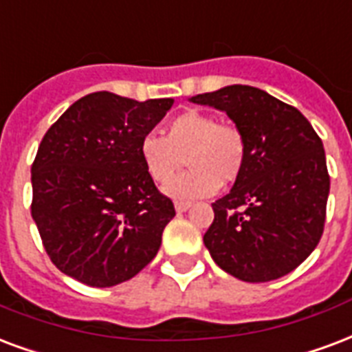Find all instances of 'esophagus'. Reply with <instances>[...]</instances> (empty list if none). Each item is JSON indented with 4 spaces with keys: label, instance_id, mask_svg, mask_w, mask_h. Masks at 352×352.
I'll list each match as a JSON object with an SVG mask.
<instances>
[{
    "label": "esophagus",
    "instance_id": "1",
    "mask_svg": "<svg viewBox=\"0 0 352 352\" xmlns=\"http://www.w3.org/2000/svg\"><path fill=\"white\" fill-rule=\"evenodd\" d=\"M176 211H187L191 208V202H186V200H178L176 204H174Z\"/></svg>",
    "mask_w": 352,
    "mask_h": 352
}]
</instances>
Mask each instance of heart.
<instances>
[{
  "label": "heart",
  "mask_w": 352,
  "mask_h": 352,
  "mask_svg": "<svg viewBox=\"0 0 352 352\" xmlns=\"http://www.w3.org/2000/svg\"><path fill=\"white\" fill-rule=\"evenodd\" d=\"M139 157L155 184H165L187 162L192 168L165 186L173 198L210 197L230 187L245 173L247 135L237 124L219 122L211 113L186 109L165 126V137L146 133L139 141Z\"/></svg>",
  "instance_id": "b5f03b06"
}]
</instances>
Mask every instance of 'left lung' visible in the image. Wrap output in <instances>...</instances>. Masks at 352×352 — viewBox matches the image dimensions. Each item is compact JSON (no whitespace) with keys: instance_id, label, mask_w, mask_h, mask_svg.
<instances>
[{"instance_id":"obj_1","label":"left lung","mask_w":352,"mask_h":352,"mask_svg":"<svg viewBox=\"0 0 352 352\" xmlns=\"http://www.w3.org/2000/svg\"><path fill=\"white\" fill-rule=\"evenodd\" d=\"M191 102L226 111L248 142L245 173L211 204V258L245 282L292 273L314 252L327 219L330 176L316 129L297 107L256 87H224Z\"/></svg>"}]
</instances>
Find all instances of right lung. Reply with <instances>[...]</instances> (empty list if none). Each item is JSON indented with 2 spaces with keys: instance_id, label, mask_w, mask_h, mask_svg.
Listing matches in <instances>:
<instances>
[{
  "instance_id": "1",
  "label": "right lung",
  "mask_w": 352,
  "mask_h": 352,
  "mask_svg": "<svg viewBox=\"0 0 352 352\" xmlns=\"http://www.w3.org/2000/svg\"><path fill=\"white\" fill-rule=\"evenodd\" d=\"M173 104L92 92L42 137L31 166V215L59 271L111 287L154 260L176 211L144 170L139 141Z\"/></svg>"
}]
</instances>
